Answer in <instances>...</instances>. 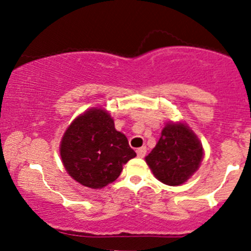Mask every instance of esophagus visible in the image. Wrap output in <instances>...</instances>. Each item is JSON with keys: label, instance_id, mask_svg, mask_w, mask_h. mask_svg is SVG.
<instances>
[{"label": "esophagus", "instance_id": "1", "mask_svg": "<svg viewBox=\"0 0 251 251\" xmlns=\"http://www.w3.org/2000/svg\"><path fill=\"white\" fill-rule=\"evenodd\" d=\"M136 153H137L138 158H144V155H146L147 153V148L144 146L141 147V148H138L137 151H136Z\"/></svg>", "mask_w": 251, "mask_h": 251}]
</instances>
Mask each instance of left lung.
I'll use <instances>...</instances> for the list:
<instances>
[{
    "label": "left lung",
    "instance_id": "left-lung-1",
    "mask_svg": "<svg viewBox=\"0 0 251 251\" xmlns=\"http://www.w3.org/2000/svg\"><path fill=\"white\" fill-rule=\"evenodd\" d=\"M203 158V146L196 133L186 123L171 121L146 156V163L164 184L181 186L197 173Z\"/></svg>",
    "mask_w": 251,
    "mask_h": 251
}]
</instances>
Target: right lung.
Instances as JSON below:
<instances>
[{"label":"right lung","mask_w":251,"mask_h":251,"mask_svg":"<svg viewBox=\"0 0 251 251\" xmlns=\"http://www.w3.org/2000/svg\"><path fill=\"white\" fill-rule=\"evenodd\" d=\"M69 176L82 186L100 189L115 181L136 153L107 110L93 107L72 121L59 146Z\"/></svg>","instance_id":"1"}]
</instances>
